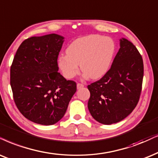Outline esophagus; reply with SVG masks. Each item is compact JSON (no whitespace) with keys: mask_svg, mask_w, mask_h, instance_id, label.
Returning a JSON list of instances; mask_svg holds the SVG:
<instances>
[{"mask_svg":"<svg viewBox=\"0 0 158 158\" xmlns=\"http://www.w3.org/2000/svg\"><path fill=\"white\" fill-rule=\"evenodd\" d=\"M77 89H79L82 88V87H84V85H82V84H81V83H77Z\"/></svg>","mask_w":158,"mask_h":158,"instance_id":"34e87169","label":"esophagus"}]
</instances>
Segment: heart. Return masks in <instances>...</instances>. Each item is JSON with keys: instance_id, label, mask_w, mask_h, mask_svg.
<instances>
[{"instance_id": "heart-1", "label": "heart", "mask_w": 158, "mask_h": 158, "mask_svg": "<svg viewBox=\"0 0 158 158\" xmlns=\"http://www.w3.org/2000/svg\"><path fill=\"white\" fill-rule=\"evenodd\" d=\"M116 51L112 39L102 35H89L72 41L61 55L57 64L66 79H72L79 71V65L85 77L97 79L109 71Z\"/></svg>"}]
</instances>
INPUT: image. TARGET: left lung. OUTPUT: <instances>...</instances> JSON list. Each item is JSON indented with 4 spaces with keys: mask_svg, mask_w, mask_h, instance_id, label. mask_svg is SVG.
Here are the masks:
<instances>
[{
    "mask_svg": "<svg viewBox=\"0 0 158 158\" xmlns=\"http://www.w3.org/2000/svg\"><path fill=\"white\" fill-rule=\"evenodd\" d=\"M111 69L98 81L90 84L88 109L103 125L123 120L132 112L140 98L143 63L136 47L123 39Z\"/></svg>",
    "mask_w": 158,
    "mask_h": 158,
    "instance_id": "left-lung-1",
    "label": "left lung"
}]
</instances>
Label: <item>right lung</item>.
Wrapping results in <instances>:
<instances>
[{"mask_svg":"<svg viewBox=\"0 0 158 158\" xmlns=\"http://www.w3.org/2000/svg\"><path fill=\"white\" fill-rule=\"evenodd\" d=\"M64 37L52 33L25 40L10 70L14 101L25 118L51 125L63 118L77 84L58 71L57 57Z\"/></svg>","mask_w":158,"mask_h":158,"instance_id":"add662e5","label":"right lung"}]
</instances>
